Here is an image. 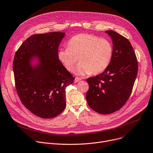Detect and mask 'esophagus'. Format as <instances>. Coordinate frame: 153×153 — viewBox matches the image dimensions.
<instances>
[{"label": "esophagus", "mask_w": 153, "mask_h": 153, "mask_svg": "<svg viewBox=\"0 0 153 153\" xmlns=\"http://www.w3.org/2000/svg\"><path fill=\"white\" fill-rule=\"evenodd\" d=\"M82 80V79L80 78V77H76V78H75V80H74V82H79L80 80Z\"/></svg>", "instance_id": "esophagus-1"}]
</instances>
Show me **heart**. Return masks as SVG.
Masks as SVG:
<instances>
[{
  "label": "heart",
  "instance_id": "1",
  "mask_svg": "<svg viewBox=\"0 0 153 153\" xmlns=\"http://www.w3.org/2000/svg\"><path fill=\"white\" fill-rule=\"evenodd\" d=\"M113 56V46L106 38L80 33L69 40L68 47L59 49L58 57L65 68L72 71L79 59L76 73L79 75L100 74L108 68Z\"/></svg>",
  "mask_w": 153,
  "mask_h": 153
}]
</instances>
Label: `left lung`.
<instances>
[{
    "instance_id": "8db88e82",
    "label": "left lung",
    "mask_w": 153,
    "mask_h": 153,
    "mask_svg": "<svg viewBox=\"0 0 153 153\" xmlns=\"http://www.w3.org/2000/svg\"><path fill=\"white\" fill-rule=\"evenodd\" d=\"M113 41L111 62L101 74L89 77L86 94L88 105L101 114L120 110L128 100L138 72L135 53L129 41L113 31L105 32Z\"/></svg>"
}]
</instances>
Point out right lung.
<instances>
[{"label":"right lung","mask_w":153,"mask_h":153,"mask_svg":"<svg viewBox=\"0 0 153 153\" xmlns=\"http://www.w3.org/2000/svg\"><path fill=\"white\" fill-rule=\"evenodd\" d=\"M65 33L35 34L26 39L16 51L13 69L15 87L22 104L35 115L52 118L66 107V88L75 78L58 57ZM33 57L39 59L31 65Z\"/></svg>","instance_id":"1"}]
</instances>
